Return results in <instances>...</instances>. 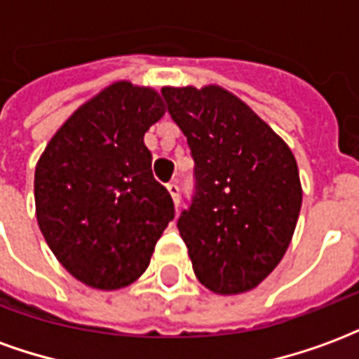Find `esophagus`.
Returning a JSON list of instances; mask_svg holds the SVG:
<instances>
[{
  "mask_svg": "<svg viewBox=\"0 0 359 359\" xmlns=\"http://www.w3.org/2000/svg\"><path fill=\"white\" fill-rule=\"evenodd\" d=\"M167 190H169V194H171V198H172V202H175V205H179V202H180L179 184H177V182H169V184H167Z\"/></svg>",
  "mask_w": 359,
  "mask_h": 359,
  "instance_id": "obj_1",
  "label": "esophagus"
}]
</instances>
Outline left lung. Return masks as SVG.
<instances>
[{
  "label": "left lung",
  "instance_id": "8db88e82",
  "mask_svg": "<svg viewBox=\"0 0 359 359\" xmlns=\"http://www.w3.org/2000/svg\"><path fill=\"white\" fill-rule=\"evenodd\" d=\"M194 159V196L177 226L198 280L215 294L256 288L285 256L302 208L285 140L221 86L161 88Z\"/></svg>",
  "mask_w": 359,
  "mask_h": 359
}]
</instances>
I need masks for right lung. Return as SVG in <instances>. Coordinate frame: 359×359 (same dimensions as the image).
<instances>
[{
	"instance_id": "obj_1",
	"label": "right lung",
	"mask_w": 359,
	"mask_h": 359,
	"mask_svg": "<svg viewBox=\"0 0 359 359\" xmlns=\"http://www.w3.org/2000/svg\"><path fill=\"white\" fill-rule=\"evenodd\" d=\"M163 113L156 90L115 82L74 111L38 159L40 231L59 264L92 288L134 283L175 217L144 144Z\"/></svg>"
}]
</instances>
